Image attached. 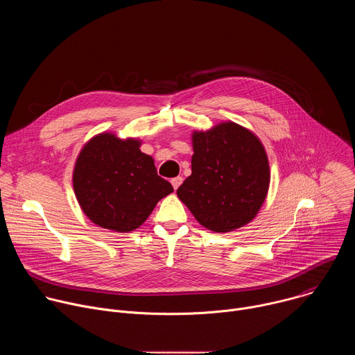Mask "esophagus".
Instances as JSON below:
<instances>
[{
	"instance_id": "obj_1",
	"label": "esophagus",
	"mask_w": 355,
	"mask_h": 355,
	"mask_svg": "<svg viewBox=\"0 0 355 355\" xmlns=\"http://www.w3.org/2000/svg\"><path fill=\"white\" fill-rule=\"evenodd\" d=\"M171 184H173V188L177 189V188L182 184V177H174V178L171 180Z\"/></svg>"
}]
</instances>
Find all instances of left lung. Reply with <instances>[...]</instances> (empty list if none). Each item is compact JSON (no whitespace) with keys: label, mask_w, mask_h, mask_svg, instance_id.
Masks as SVG:
<instances>
[{"label":"left lung","mask_w":355,"mask_h":355,"mask_svg":"<svg viewBox=\"0 0 355 355\" xmlns=\"http://www.w3.org/2000/svg\"><path fill=\"white\" fill-rule=\"evenodd\" d=\"M192 174L177 189L195 219L223 233L248 223L260 211L270 185L261 141L233 122L192 136Z\"/></svg>","instance_id":"1"}]
</instances>
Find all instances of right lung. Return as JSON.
I'll list each match as a JSON object with an SVG mask.
<instances>
[{
    "label": "right lung",
    "instance_id": "1",
    "mask_svg": "<svg viewBox=\"0 0 355 355\" xmlns=\"http://www.w3.org/2000/svg\"><path fill=\"white\" fill-rule=\"evenodd\" d=\"M140 141L103 133L91 139L77 159L73 185L84 214L98 226L119 233L137 229L173 185L157 175Z\"/></svg>",
    "mask_w": 355,
    "mask_h": 355
}]
</instances>
